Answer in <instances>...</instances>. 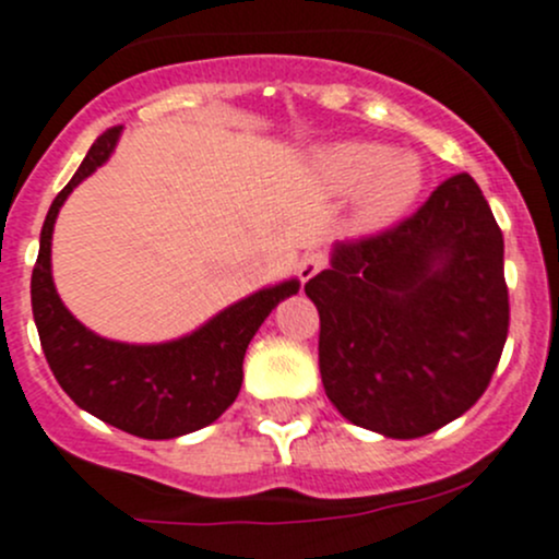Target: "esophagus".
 <instances>
[{"instance_id":"34e87169","label":"esophagus","mask_w":559,"mask_h":559,"mask_svg":"<svg viewBox=\"0 0 559 559\" xmlns=\"http://www.w3.org/2000/svg\"><path fill=\"white\" fill-rule=\"evenodd\" d=\"M326 267V257L324 253L313 251V253H306L300 262V267H297V273H300V281L306 284V281H311L316 273H321V270Z\"/></svg>"}]
</instances>
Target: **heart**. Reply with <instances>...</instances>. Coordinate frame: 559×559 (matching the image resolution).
Masks as SVG:
<instances>
[{
  "instance_id": "obj_1",
  "label": "heart",
  "mask_w": 559,
  "mask_h": 559,
  "mask_svg": "<svg viewBox=\"0 0 559 559\" xmlns=\"http://www.w3.org/2000/svg\"><path fill=\"white\" fill-rule=\"evenodd\" d=\"M324 173L341 194L365 197L370 224L392 222L421 189V167L414 156H394L379 143H346L324 154Z\"/></svg>"
}]
</instances>
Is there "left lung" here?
I'll use <instances>...</instances> for the list:
<instances>
[{"label": "left lung", "mask_w": 559, "mask_h": 559, "mask_svg": "<svg viewBox=\"0 0 559 559\" xmlns=\"http://www.w3.org/2000/svg\"><path fill=\"white\" fill-rule=\"evenodd\" d=\"M326 397L354 425L421 438L465 414L509 335L503 233L467 173L403 222L343 240L306 284Z\"/></svg>", "instance_id": "8db88e82"}]
</instances>
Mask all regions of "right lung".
I'll use <instances>...</instances> for the list:
<instances>
[{"label":"right lung","mask_w":559,"mask_h":559,"mask_svg":"<svg viewBox=\"0 0 559 559\" xmlns=\"http://www.w3.org/2000/svg\"><path fill=\"white\" fill-rule=\"evenodd\" d=\"M121 127L94 140L70 183L56 194L32 273V311L45 359L61 389L107 425L138 438H178L216 421L238 397L243 357L253 332L284 297L300 289L297 281L262 289L235 302L202 330L159 346H127L88 332L64 308L50 278V235L70 191L112 154Z\"/></svg>","instance_id":"1"}]
</instances>
